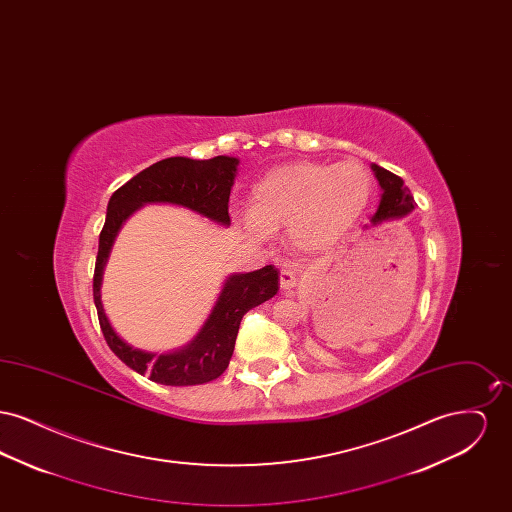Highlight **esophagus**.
<instances>
[{
    "mask_svg": "<svg viewBox=\"0 0 512 512\" xmlns=\"http://www.w3.org/2000/svg\"><path fill=\"white\" fill-rule=\"evenodd\" d=\"M297 284V272L293 268H282L280 270V288L290 292Z\"/></svg>",
    "mask_w": 512,
    "mask_h": 512,
    "instance_id": "esophagus-1",
    "label": "esophagus"
}]
</instances>
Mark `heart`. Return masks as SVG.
Instances as JSON below:
<instances>
[{
  "mask_svg": "<svg viewBox=\"0 0 512 512\" xmlns=\"http://www.w3.org/2000/svg\"><path fill=\"white\" fill-rule=\"evenodd\" d=\"M370 195L372 176L357 161L282 165L253 186L244 228L257 238L288 230L295 249L324 251L363 217Z\"/></svg>",
  "mask_w": 512,
  "mask_h": 512,
  "instance_id": "heart-1",
  "label": "heart"
}]
</instances>
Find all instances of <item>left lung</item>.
<instances>
[{"mask_svg": "<svg viewBox=\"0 0 512 512\" xmlns=\"http://www.w3.org/2000/svg\"><path fill=\"white\" fill-rule=\"evenodd\" d=\"M372 171L374 176L382 188V197H380V205L372 217V226L382 224L386 220L403 219L405 215H409L414 209V197L411 190L405 186L403 178H399L397 174L382 169L380 165L372 163Z\"/></svg>", "mask_w": 512, "mask_h": 512, "instance_id": "1", "label": "left lung"}]
</instances>
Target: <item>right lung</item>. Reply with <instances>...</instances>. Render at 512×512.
Wrapping results in <instances>:
<instances>
[{"instance_id": "right-lung-1", "label": "right lung", "mask_w": 512, "mask_h": 512, "mask_svg": "<svg viewBox=\"0 0 512 512\" xmlns=\"http://www.w3.org/2000/svg\"><path fill=\"white\" fill-rule=\"evenodd\" d=\"M238 165L240 161L228 155L205 161L169 157L138 172L109 199L94 270V303L99 326L107 345L122 363L138 374H147L151 382L163 386H197L219 378L232 359L245 313L278 292V268L267 265L253 272L228 276L211 315L194 340L176 351L151 353L122 340L103 311L101 280L111 247L126 219L147 203L180 205L220 226H230L228 199Z\"/></svg>"}]
</instances>
